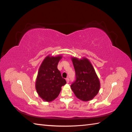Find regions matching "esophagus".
Here are the masks:
<instances>
[{
    "mask_svg": "<svg viewBox=\"0 0 132 132\" xmlns=\"http://www.w3.org/2000/svg\"><path fill=\"white\" fill-rule=\"evenodd\" d=\"M66 82L68 83L69 82V78H66Z\"/></svg>",
    "mask_w": 132,
    "mask_h": 132,
    "instance_id": "1",
    "label": "esophagus"
}]
</instances>
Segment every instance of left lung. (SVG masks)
I'll return each instance as SVG.
<instances>
[{"label":"left lung","mask_w":132,"mask_h":132,"mask_svg":"<svg viewBox=\"0 0 132 132\" xmlns=\"http://www.w3.org/2000/svg\"><path fill=\"white\" fill-rule=\"evenodd\" d=\"M76 73V80L71 88L76 97L83 102L91 100L96 96L100 88V82L91 62L86 57H72Z\"/></svg>","instance_id":"8db88e82"}]
</instances>
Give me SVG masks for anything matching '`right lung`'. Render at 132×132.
Wrapping results in <instances>:
<instances>
[{"mask_svg":"<svg viewBox=\"0 0 132 132\" xmlns=\"http://www.w3.org/2000/svg\"><path fill=\"white\" fill-rule=\"evenodd\" d=\"M62 58L61 55H48L45 58L38 69L35 87L38 96L45 102H52L57 98L62 86L66 83L57 68Z\"/></svg>","mask_w":132,"mask_h":132,"instance_id":"right-lung-1","label":"right lung"}]
</instances>
